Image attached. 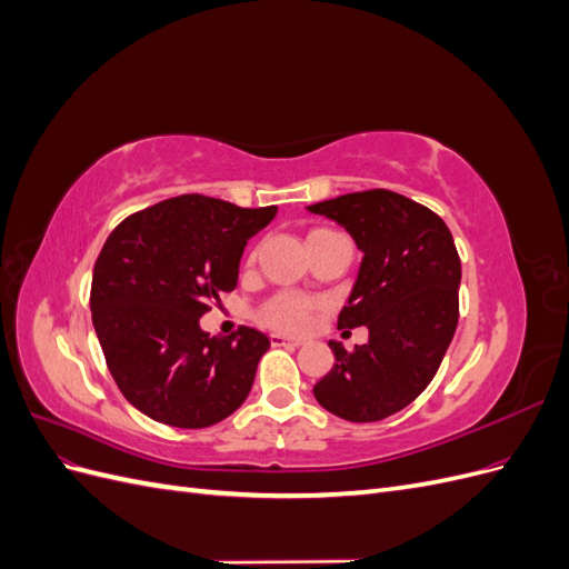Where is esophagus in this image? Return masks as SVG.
I'll return each mask as SVG.
<instances>
[{"mask_svg": "<svg viewBox=\"0 0 569 569\" xmlns=\"http://www.w3.org/2000/svg\"><path fill=\"white\" fill-rule=\"evenodd\" d=\"M270 341H272V347H289V349L301 347V339H297V337H284V335H280V332H272V335H270Z\"/></svg>", "mask_w": 569, "mask_h": 569, "instance_id": "1", "label": "esophagus"}]
</instances>
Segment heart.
I'll list each match as a JSON object with an SVG mask.
<instances>
[{"label":"heart","instance_id":"1","mask_svg":"<svg viewBox=\"0 0 569 569\" xmlns=\"http://www.w3.org/2000/svg\"><path fill=\"white\" fill-rule=\"evenodd\" d=\"M261 318L278 330H301L311 318V306L295 295H280L266 303Z\"/></svg>","mask_w":569,"mask_h":569}]
</instances>
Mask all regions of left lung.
Masks as SVG:
<instances>
[{
	"label": "left lung",
	"instance_id": "1",
	"mask_svg": "<svg viewBox=\"0 0 569 569\" xmlns=\"http://www.w3.org/2000/svg\"><path fill=\"white\" fill-rule=\"evenodd\" d=\"M363 253L339 330L368 327L347 351L330 341L335 366L316 382L318 403L349 422H377L403 410L437 375L458 325L460 258L446 222L389 189L341 194L313 206Z\"/></svg>",
	"mask_w": 569,
	"mask_h": 569
}]
</instances>
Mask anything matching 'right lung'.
<instances>
[{
	"label": "right lung",
	"instance_id": "1",
	"mask_svg": "<svg viewBox=\"0 0 569 569\" xmlns=\"http://www.w3.org/2000/svg\"><path fill=\"white\" fill-rule=\"evenodd\" d=\"M274 213L182 194L109 234L92 272V322L118 389L147 418L201 429L244 403L270 339L253 327L211 337L199 320L237 287L247 242Z\"/></svg>",
	"mask_w": 569,
	"mask_h": 569
}]
</instances>
